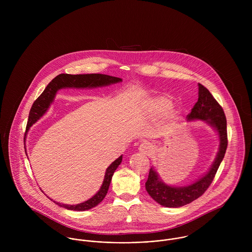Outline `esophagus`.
<instances>
[{
  "label": "esophagus",
  "instance_id": "esophagus-1",
  "mask_svg": "<svg viewBox=\"0 0 252 252\" xmlns=\"http://www.w3.org/2000/svg\"><path fill=\"white\" fill-rule=\"evenodd\" d=\"M139 151L144 155H149L152 152V146L149 143H143L139 146Z\"/></svg>",
  "mask_w": 252,
  "mask_h": 252
}]
</instances>
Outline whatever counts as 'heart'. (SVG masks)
<instances>
[{"label":"heart","instance_id":"heart-1","mask_svg":"<svg viewBox=\"0 0 252 252\" xmlns=\"http://www.w3.org/2000/svg\"><path fill=\"white\" fill-rule=\"evenodd\" d=\"M173 103L168 98L158 96L150 99L146 105L145 113L149 118H158L164 115L167 112V121L165 124V130H172L176 124L177 113L175 110L171 109Z\"/></svg>","mask_w":252,"mask_h":252}]
</instances>
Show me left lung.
I'll use <instances>...</instances> for the list:
<instances>
[{
    "label": "left lung",
    "instance_id": "obj_1",
    "mask_svg": "<svg viewBox=\"0 0 252 252\" xmlns=\"http://www.w3.org/2000/svg\"><path fill=\"white\" fill-rule=\"evenodd\" d=\"M198 102L186 118L188 121H203L216 131L219 141L218 151L210 169L187 185H170L162 180L154 167L150 168L145 189L155 202L166 208H180L202 196L214 180L226 152L227 122L223 108L205 86L198 83Z\"/></svg>",
    "mask_w": 252,
    "mask_h": 252
}]
</instances>
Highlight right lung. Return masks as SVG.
Here are the masks:
<instances>
[{
  "instance_id": "add662e5",
  "label": "right lung",
  "mask_w": 252,
  "mask_h": 252,
  "mask_svg": "<svg viewBox=\"0 0 252 252\" xmlns=\"http://www.w3.org/2000/svg\"><path fill=\"white\" fill-rule=\"evenodd\" d=\"M122 81V78L111 76L108 74H102V73H89V74H69V73H61L57 75L55 78H53L48 85L45 87L44 91L41 93V95L36 99L35 103L33 104L28 118L27 128H26V135L28 134L30 128L37 122L49 109L51 104L54 102L55 96L57 92L63 88H77V89H92V88H98V87H105L109 86L111 84L119 83ZM122 162V155L119 156L116 160H114L106 170L105 177L103 183L98 190V192L91 197L90 199L84 201L83 203L77 204V205H67V204H61L59 202L53 201L51 198H48L53 201L56 205L70 210V211H77V212H83L88 211L92 208H95L98 206L106 197L108 193V187L110 184V181L112 179V176L115 172V170L118 168V166ZM43 192V191H42Z\"/></svg>"
}]
</instances>
